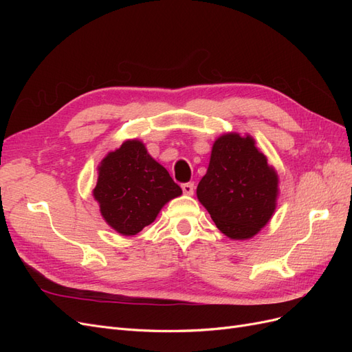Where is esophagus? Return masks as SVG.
I'll list each match as a JSON object with an SVG mask.
<instances>
[{"label":"esophagus","mask_w":352,"mask_h":352,"mask_svg":"<svg viewBox=\"0 0 352 352\" xmlns=\"http://www.w3.org/2000/svg\"><path fill=\"white\" fill-rule=\"evenodd\" d=\"M194 189H195V186H194L192 182L182 184V190H184V194H186V195H192L194 194Z\"/></svg>","instance_id":"34e87169"}]
</instances>
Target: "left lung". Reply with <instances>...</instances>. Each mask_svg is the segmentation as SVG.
Returning <instances> with one entry per match:
<instances>
[{"instance_id":"1","label":"left lung","mask_w":352,"mask_h":352,"mask_svg":"<svg viewBox=\"0 0 352 352\" xmlns=\"http://www.w3.org/2000/svg\"><path fill=\"white\" fill-rule=\"evenodd\" d=\"M197 197L221 233L233 241L251 239L274 214L279 176L251 135L223 133L212 144Z\"/></svg>"}]
</instances>
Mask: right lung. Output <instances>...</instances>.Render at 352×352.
<instances>
[{
  "mask_svg": "<svg viewBox=\"0 0 352 352\" xmlns=\"http://www.w3.org/2000/svg\"><path fill=\"white\" fill-rule=\"evenodd\" d=\"M97 170L94 199L105 223L123 236H133L151 225L168 201L182 195L140 140L124 141L101 160Z\"/></svg>",
  "mask_w": 352,
  "mask_h": 352,
  "instance_id": "right-lung-1",
  "label": "right lung"
}]
</instances>
